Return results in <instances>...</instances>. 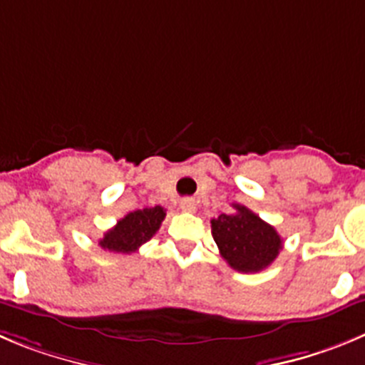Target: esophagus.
Returning <instances> with one entry per match:
<instances>
[{"label": "esophagus", "mask_w": 365, "mask_h": 365, "mask_svg": "<svg viewBox=\"0 0 365 365\" xmlns=\"http://www.w3.org/2000/svg\"><path fill=\"white\" fill-rule=\"evenodd\" d=\"M180 209H182L183 212H194V210H196V202H194L192 198H183L182 202H180Z\"/></svg>", "instance_id": "34e87169"}]
</instances>
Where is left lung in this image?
I'll return each instance as SVG.
<instances>
[{
	"instance_id": "1",
	"label": "left lung",
	"mask_w": 365,
	"mask_h": 365,
	"mask_svg": "<svg viewBox=\"0 0 365 365\" xmlns=\"http://www.w3.org/2000/svg\"><path fill=\"white\" fill-rule=\"evenodd\" d=\"M234 214L210 221L212 237L230 268L243 274L261 272L275 261L282 248L277 230L245 205L234 203Z\"/></svg>"
}]
</instances>
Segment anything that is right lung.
Wrapping results in <instances>:
<instances>
[{"label": "right lung", "mask_w": 365, "mask_h": 365, "mask_svg": "<svg viewBox=\"0 0 365 365\" xmlns=\"http://www.w3.org/2000/svg\"><path fill=\"white\" fill-rule=\"evenodd\" d=\"M163 217H165V210L160 205L133 210L128 216L118 220V223L104 234L98 245L104 250L115 252V254H131L158 232Z\"/></svg>", "instance_id": "right-lung-1"}]
</instances>
